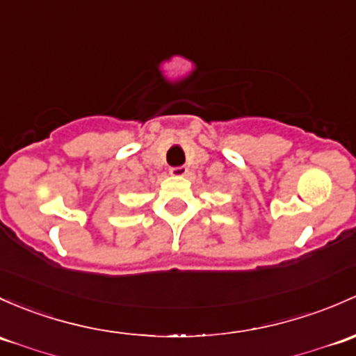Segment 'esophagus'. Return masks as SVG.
I'll use <instances>...</instances> for the list:
<instances>
[{
    "instance_id": "34e87169",
    "label": "esophagus",
    "mask_w": 356,
    "mask_h": 356,
    "mask_svg": "<svg viewBox=\"0 0 356 356\" xmlns=\"http://www.w3.org/2000/svg\"><path fill=\"white\" fill-rule=\"evenodd\" d=\"M168 172H170V175H174V177H184V175L188 174V167H186V165L172 167Z\"/></svg>"
}]
</instances>
